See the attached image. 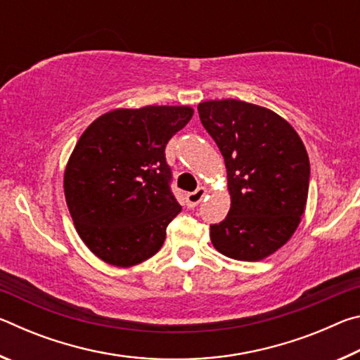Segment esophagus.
Wrapping results in <instances>:
<instances>
[{"label": "esophagus", "instance_id": "esophagus-1", "mask_svg": "<svg viewBox=\"0 0 360 360\" xmlns=\"http://www.w3.org/2000/svg\"><path fill=\"white\" fill-rule=\"evenodd\" d=\"M205 195H206V188L205 187H198L195 192L187 193L186 200H187L188 208H195V206H197L205 198Z\"/></svg>", "mask_w": 360, "mask_h": 360}]
</instances>
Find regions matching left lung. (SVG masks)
Returning <instances> with one entry per match:
<instances>
[{
    "label": "left lung",
    "instance_id": "8db88e82",
    "mask_svg": "<svg viewBox=\"0 0 360 360\" xmlns=\"http://www.w3.org/2000/svg\"><path fill=\"white\" fill-rule=\"evenodd\" d=\"M200 120L227 168L230 211L211 225V241L235 260L268 257L294 235L304 212L309 158L300 136L276 112L240 100L198 105Z\"/></svg>",
    "mask_w": 360,
    "mask_h": 360
}]
</instances>
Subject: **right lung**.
Segmentation results:
<instances>
[{
    "mask_svg": "<svg viewBox=\"0 0 360 360\" xmlns=\"http://www.w3.org/2000/svg\"><path fill=\"white\" fill-rule=\"evenodd\" d=\"M188 106L114 109L79 138L65 169V198L96 257L133 266L158 252L181 212L165 148L192 119Z\"/></svg>",
    "mask_w": 360,
    "mask_h": 360,
    "instance_id": "obj_1",
    "label": "right lung"
}]
</instances>
